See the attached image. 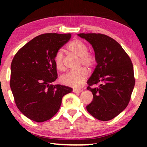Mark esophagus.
I'll use <instances>...</instances> for the list:
<instances>
[{
  "label": "esophagus",
  "instance_id": "1",
  "mask_svg": "<svg viewBox=\"0 0 147 147\" xmlns=\"http://www.w3.org/2000/svg\"><path fill=\"white\" fill-rule=\"evenodd\" d=\"M73 92H74V93H80V92H82V90L80 89H74Z\"/></svg>",
  "mask_w": 147,
  "mask_h": 147
}]
</instances>
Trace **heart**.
Instances as JSON below:
<instances>
[{
    "label": "heart",
    "mask_w": 147,
    "mask_h": 147,
    "mask_svg": "<svg viewBox=\"0 0 147 147\" xmlns=\"http://www.w3.org/2000/svg\"><path fill=\"white\" fill-rule=\"evenodd\" d=\"M68 49L80 57V64L83 65L88 69H91L95 65L96 59L93 53L88 52V48L86 44L81 39H76L70 42L68 45ZM64 53L63 50H57L54 56V63L57 69L63 71ZM88 77V71L85 68H80L77 70H71L67 71L60 78V82L65 86L74 88L81 86Z\"/></svg>",
    "instance_id": "1"
}]
</instances>
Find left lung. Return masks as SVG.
<instances>
[{"label": "left lung", "mask_w": 147, "mask_h": 147, "mask_svg": "<svg viewBox=\"0 0 147 147\" xmlns=\"http://www.w3.org/2000/svg\"><path fill=\"white\" fill-rule=\"evenodd\" d=\"M91 44L97 65L88 81L92 102L86 106L96 119L108 121L123 111L129 103L135 79L131 59L112 38L100 33L78 35ZM98 84V87L91 86Z\"/></svg>", "instance_id": "1"}]
</instances>
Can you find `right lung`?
<instances>
[{"mask_svg":"<svg viewBox=\"0 0 147 147\" xmlns=\"http://www.w3.org/2000/svg\"><path fill=\"white\" fill-rule=\"evenodd\" d=\"M71 35L42 34L22 47L13 57L10 86L18 109L29 119L42 122L59 110L63 96L72 88L51 83L57 78L54 56Z\"/></svg>","mask_w":147,"mask_h":147,"instance_id":"right-lung-1","label":"right lung"}]
</instances>
